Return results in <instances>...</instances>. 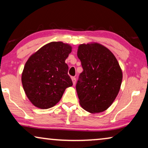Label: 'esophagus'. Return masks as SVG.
Listing matches in <instances>:
<instances>
[{"mask_svg":"<svg viewBox=\"0 0 148 148\" xmlns=\"http://www.w3.org/2000/svg\"><path fill=\"white\" fill-rule=\"evenodd\" d=\"M71 79H72V82H73V85L75 84V83H76V78L74 77H71Z\"/></svg>","mask_w":148,"mask_h":148,"instance_id":"esophagus-1","label":"esophagus"}]
</instances>
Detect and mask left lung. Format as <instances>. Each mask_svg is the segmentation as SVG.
I'll use <instances>...</instances> for the list:
<instances>
[{
    "instance_id": "8db88e82",
    "label": "left lung",
    "mask_w": 148,
    "mask_h": 148,
    "mask_svg": "<svg viewBox=\"0 0 148 148\" xmlns=\"http://www.w3.org/2000/svg\"><path fill=\"white\" fill-rule=\"evenodd\" d=\"M77 56L84 69L76 85L80 105L90 113L104 112L120 90L121 66L110 50L96 42L80 44Z\"/></svg>"
}]
</instances>
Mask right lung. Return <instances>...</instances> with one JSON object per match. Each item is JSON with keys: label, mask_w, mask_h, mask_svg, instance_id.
I'll list each match as a JSON object with an SVG mask.
<instances>
[{"label": "right lung", "mask_w": 148, "mask_h": 148, "mask_svg": "<svg viewBox=\"0 0 148 148\" xmlns=\"http://www.w3.org/2000/svg\"><path fill=\"white\" fill-rule=\"evenodd\" d=\"M72 50L69 44L50 42L34 53L26 62L21 82L32 104L48 109L59 102L66 88L73 86L65 60Z\"/></svg>", "instance_id": "obj_1"}]
</instances>
